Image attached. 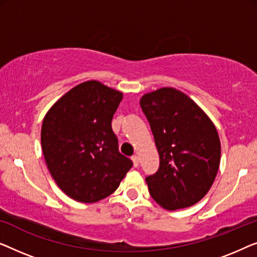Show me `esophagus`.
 I'll return each mask as SVG.
<instances>
[{
  "instance_id": "esophagus-1",
  "label": "esophagus",
  "mask_w": 257,
  "mask_h": 257,
  "mask_svg": "<svg viewBox=\"0 0 257 257\" xmlns=\"http://www.w3.org/2000/svg\"><path fill=\"white\" fill-rule=\"evenodd\" d=\"M132 161H133L134 166H135V168H139V165H140V158H139V156H133Z\"/></svg>"
}]
</instances>
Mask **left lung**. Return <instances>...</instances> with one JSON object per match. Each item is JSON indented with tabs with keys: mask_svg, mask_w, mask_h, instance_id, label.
<instances>
[{
	"mask_svg": "<svg viewBox=\"0 0 257 257\" xmlns=\"http://www.w3.org/2000/svg\"><path fill=\"white\" fill-rule=\"evenodd\" d=\"M140 104L160 154V169L146 178L150 196L168 211L197 204L211 189L220 165L214 123L190 96L172 87L144 94Z\"/></svg>",
	"mask_w": 257,
	"mask_h": 257,
	"instance_id": "8db88e82",
	"label": "left lung"
}]
</instances>
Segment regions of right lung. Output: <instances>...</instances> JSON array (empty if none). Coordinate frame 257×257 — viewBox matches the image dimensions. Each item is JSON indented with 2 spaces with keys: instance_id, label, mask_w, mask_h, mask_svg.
<instances>
[{
  "instance_id": "add662e5",
  "label": "right lung",
  "mask_w": 257,
  "mask_h": 257,
  "mask_svg": "<svg viewBox=\"0 0 257 257\" xmlns=\"http://www.w3.org/2000/svg\"><path fill=\"white\" fill-rule=\"evenodd\" d=\"M123 94L96 80L79 84L46 113L41 140L45 163L65 194L96 202L120 185L133 162L118 153L111 120Z\"/></svg>"
}]
</instances>
